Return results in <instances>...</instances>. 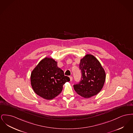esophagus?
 <instances>
[{
    "instance_id": "obj_1",
    "label": "esophagus",
    "mask_w": 133,
    "mask_h": 133,
    "mask_svg": "<svg viewBox=\"0 0 133 133\" xmlns=\"http://www.w3.org/2000/svg\"><path fill=\"white\" fill-rule=\"evenodd\" d=\"M69 78H70V79L71 81H72V80H73V77H72V76H70V77H69Z\"/></svg>"
}]
</instances>
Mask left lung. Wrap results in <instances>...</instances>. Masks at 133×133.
<instances>
[{
    "label": "left lung",
    "instance_id": "left-lung-1",
    "mask_svg": "<svg viewBox=\"0 0 133 133\" xmlns=\"http://www.w3.org/2000/svg\"><path fill=\"white\" fill-rule=\"evenodd\" d=\"M79 66L82 76L80 82L73 85L75 91L84 98L98 94L105 80V73L100 62L93 55L87 54L81 59Z\"/></svg>",
    "mask_w": 133,
    "mask_h": 133
}]
</instances>
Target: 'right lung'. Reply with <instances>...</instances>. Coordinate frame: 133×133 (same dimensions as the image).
<instances>
[{
    "label": "right lung",
    "instance_id": "right-lung-1",
    "mask_svg": "<svg viewBox=\"0 0 133 133\" xmlns=\"http://www.w3.org/2000/svg\"><path fill=\"white\" fill-rule=\"evenodd\" d=\"M52 58L41 60L32 71L31 81L35 92L47 100L52 99L62 91L63 85L70 81Z\"/></svg>",
    "mask_w": 133,
    "mask_h": 133
}]
</instances>
